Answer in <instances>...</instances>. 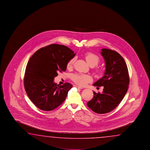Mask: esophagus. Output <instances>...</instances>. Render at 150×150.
Listing matches in <instances>:
<instances>
[{
    "label": "esophagus",
    "mask_w": 150,
    "mask_h": 150,
    "mask_svg": "<svg viewBox=\"0 0 150 150\" xmlns=\"http://www.w3.org/2000/svg\"><path fill=\"white\" fill-rule=\"evenodd\" d=\"M74 87H76V88H80V89H82L83 88L81 87H80V86H78V85H74Z\"/></svg>",
    "instance_id": "obj_1"
}]
</instances>
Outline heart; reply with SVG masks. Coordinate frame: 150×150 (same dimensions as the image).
<instances>
[{
    "mask_svg": "<svg viewBox=\"0 0 150 150\" xmlns=\"http://www.w3.org/2000/svg\"><path fill=\"white\" fill-rule=\"evenodd\" d=\"M84 56L87 63L89 64L90 66L95 67L96 65H98L100 62V58L99 56L92 52H86ZM74 58H72L68 62L67 64V68H71L72 67L74 62ZM72 79L74 83H76V84L80 86L85 85L92 80L91 77L88 75L79 74H74L72 76Z\"/></svg>",
    "mask_w": 150,
    "mask_h": 150,
    "instance_id": "1",
    "label": "heart"
}]
</instances>
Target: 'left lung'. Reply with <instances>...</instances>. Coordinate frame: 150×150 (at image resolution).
Instances as JSON below:
<instances>
[{
	"label": "left lung",
	"mask_w": 150,
	"mask_h": 150,
	"mask_svg": "<svg viewBox=\"0 0 150 150\" xmlns=\"http://www.w3.org/2000/svg\"><path fill=\"white\" fill-rule=\"evenodd\" d=\"M101 50L105 61V72L93 86H103V92H93V98L87 105L95 112L105 114L114 109L124 98L129 84V76L126 63L117 52L108 49Z\"/></svg>",
	"instance_id": "1"
}]
</instances>
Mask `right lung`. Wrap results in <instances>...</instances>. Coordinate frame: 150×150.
I'll use <instances>...</instances> for the list:
<instances>
[{
  "label": "right lung",
  "mask_w": 150,
  "mask_h": 150,
  "mask_svg": "<svg viewBox=\"0 0 150 150\" xmlns=\"http://www.w3.org/2000/svg\"><path fill=\"white\" fill-rule=\"evenodd\" d=\"M75 55L65 45L52 44L38 49L30 57L25 69L24 86L38 108L50 111L65 101L72 85L67 83L59 86L54 80L58 72L66 71L68 62Z\"/></svg>",
  "instance_id": "1"
}]
</instances>
